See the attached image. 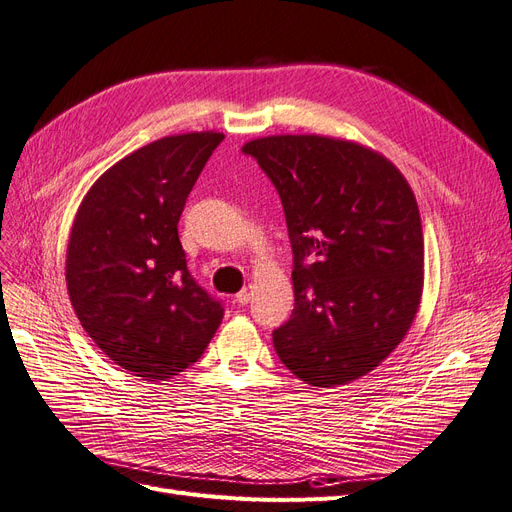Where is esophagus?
<instances>
[{
  "mask_svg": "<svg viewBox=\"0 0 512 512\" xmlns=\"http://www.w3.org/2000/svg\"><path fill=\"white\" fill-rule=\"evenodd\" d=\"M235 301H237L239 305H248V303L252 301V290H250V288H243V290L235 296Z\"/></svg>",
  "mask_w": 512,
  "mask_h": 512,
  "instance_id": "1",
  "label": "esophagus"
}]
</instances>
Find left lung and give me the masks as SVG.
Returning <instances> with one entry per match:
<instances>
[{"mask_svg": "<svg viewBox=\"0 0 512 512\" xmlns=\"http://www.w3.org/2000/svg\"><path fill=\"white\" fill-rule=\"evenodd\" d=\"M284 205L294 309L273 330L288 370L315 387L360 379L411 328L424 286L413 190L381 154L343 139L273 135L243 146Z\"/></svg>", "mask_w": 512, "mask_h": 512, "instance_id": "8db88e82", "label": "left lung"}]
</instances>
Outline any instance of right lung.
<instances>
[{
    "label": "right lung",
    "mask_w": 512,
    "mask_h": 512,
    "mask_svg": "<svg viewBox=\"0 0 512 512\" xmlns=\"http://www.w3.org/2000/svg\"><path fill=\"white\" fill-rule=\"evenodd\" d=\"M222 133L163 137L88 190L67 245V292L82 328L120 368L150 381L197 362L224 305L190 275L178 222Z\"/></svg>",
    "instance_id": "1"
}]
</instances>
